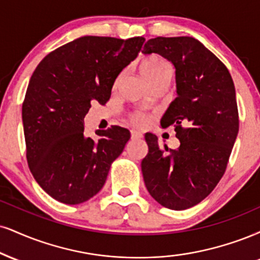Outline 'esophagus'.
Here are the masks:
<instances>
[{
  "mask_svg": "<svg viewBox=\"0 0 260 260\" xmlns=\"http://www.w3.org/2000/svg\"><path fill=\"white\" fill-rule=\"evenodd\" d=\"M131 136H132V139H140V138H143V133L139 132V131H136V129L131 131Z\"/></svg>",
  "mask_w": 260,
  "mask_h": 260,
  "instance_id": "1",
  "label": "esophagus"
}]
</instances>
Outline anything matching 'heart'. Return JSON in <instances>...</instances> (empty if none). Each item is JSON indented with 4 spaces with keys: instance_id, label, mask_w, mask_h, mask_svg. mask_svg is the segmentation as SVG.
<instances>
[{
    "instance_id": "1",
    "label": "heart",
    "mask_w": 260,
    "mask_h": 260,
    "mask_svg": "<svg viewBox=\"0 0 260 260\" xmlns=\"http://www.w3.org/2000/svg\"><path fill=\"white\" fill-rule=\"evenodd\" d=\"M140 73H142L144 79L148 81L149 83H151L152 81L162 76V75L171 74V69L170 65L161 57L151 54L142 59V61H140ZM132 121L137 124H143L146 122V116L142 112H137L132 116Z\"/></svg>"
}]
</instances>
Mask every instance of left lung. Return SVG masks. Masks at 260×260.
<instances>
[{
    "instance_id": "1",
    "label": "left lung",
    "mask_w": 260,
    "mask_h": 260,
    "mask_svg": "<svg viewBox=\"0 0 260 260\" xmlns=\"http://www.w3.org/2000/svg\"><path fill=\"white\" fill-rule=\"evenodd\" d=\"M142 52L157 53L176 68L177 98L161 126L176 127L180 142L166 155L157 137L145 134L144 183L160 205L181 211L207 198L226 170L239 133L235 86L226 67L193 37H156Z\"/></svg>"
}]
</instances>
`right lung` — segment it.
<instances>
[{
    "instance_id": "add662e5",
    "label": "right lung",
    "mask_w": 260,
    "mask_h": 260,
    "mask_svg": "<svg viewBox=\"0 0 260 260\" xmlns=\"http://www.w3.org/2000/svg\"><path fill=\"white\" fill-rule=\"evenodd\" d=\"M145 39L83 36L46 55L31 76L23 103L26 158L35 180L53 199L79 205L104 186L111 164L131 138L111 126L84 136L90 100L104 105L118 74Z\"/></svg>"
}]
</instances>
